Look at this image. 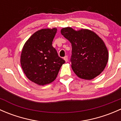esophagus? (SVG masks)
Instances as JSON below:
<instances>
[{"instance_id": "esophagus-1", "label": "esophagus", "mask_w": 121, "mask_h": 121, "mask_svg": "<svg viewBox=\"0 0 121 121\" xmlns=\"http://www.w3.org/2000/svg\"><path fill=\"white\" fill-rule=\"evenodd\" d=\"M64 60L65 61V62H67L68 61V56H65L64 57Z\"/></svg>"}]
</instances>
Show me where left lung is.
I'll list each match as a JSON object with an SVG mask.
<instances>
[{
    "label": "left lung",
    "mask_w": 121,
    "mask_h": 121,
    "mask_svg": "<svg viewBox=\"0 0 121 121\" xmlns=\"http://www.w3.org/2000/svg\"><path fill=\"white\" fill-rule=\"evenodd\" d=\"M61 33L71 44V67L79 78L92 80L103 71L109 55L104 42L95 33L67 27L63 28Z\"/></svg>",
    "instance_id": "1"
}]
</instances>
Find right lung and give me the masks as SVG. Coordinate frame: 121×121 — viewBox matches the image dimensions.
<instances>
[{
  "mask_svg": "<svg viewBox=\"0 0 121 121\" xmlns=\"http://www.w3.org/2000/svg\"><path fill=\"white\" fill-rule=\"evenodd\" d=\"M57 28L43 29L26 41L20 56V64L29 80L39 85L56 80L65 61L58 56L52 46Z\"/></svg>",
  "mask_w": 121,
  "mask_h": 121,
  "instance_id": "obj_1",
  "label": "right lung"
}]
</instances>
